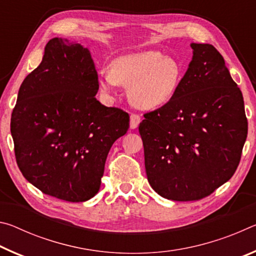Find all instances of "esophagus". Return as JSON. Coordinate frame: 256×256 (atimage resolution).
Here are the masks:
<instances>
[{"label":"esophagus","mask_w":256,"mask_h":256,"mask_svg":"<svg viewBox=\"0 0 256 256\" xmlns=\"http://www.w3.org/2000/svg\"><path fill=\"white\" fill-rule=\"evenodd\" d=\"M140 122H141V118L138 114L130 115V128H136L138 126V124H140Z\"/></svg>","instance_id":"obj_1"}]
</instances>
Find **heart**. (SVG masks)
<instances>
[{
	"label": "heart",
	"instance_id": "obj_1",
	"mask_svg": "<svg viewBox=\"0 0 256 256\" xmlns=\"http://www.w3.org/2000/svg\"><path fill=\"white\" fill-rule=\"evenodd\" d=\"M182 79L180 64L158 50L124 55L112 60L110 71L99 73L102 92H114L118 84L128 86V97L141 110L164 105L175 96Z\"/></svg>",
	"mask_w": 256,
	"mask_h": 256
}]
</instances>
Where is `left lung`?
<instances>
[{"mask_svg":"<svg viewBox=\"0 0 256 256\" xmlns=\"http://www.w3.org/2000/svg\"><path fill=\"white\" fill-rule=\"evenodd\" d=\"M190 47L175 96L138 125L151 188L172 201L201 200L230 180L248 136L244 99L222 54Z\"/></svg>","mask_w":256,"mask_h":256,"instance_id":"1","label":"left lung"}]
</instances>
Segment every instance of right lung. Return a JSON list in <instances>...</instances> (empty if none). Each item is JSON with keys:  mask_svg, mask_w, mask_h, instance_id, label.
<instances>
[{"mask_svg": "<svg viewBox=\"0 0 256 256\" xmlns=\"http://www.w3.org/2000/svg\"><path fill=\"white\" fill-rule=\"evenodd\" d=\"M99 89L89 50L64 38L45 47L40 66L26 76L11 115L20 172L42 193L84 202L100 188L110 146L130 116L94 97Z\"/></svg>", "mask_w": 256, "mask_h": 256, "instance_id": "1", "label": "right lung"}]
</instances>
